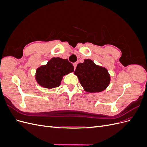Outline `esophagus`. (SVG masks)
I'll return each instance as SVG.
<instances>
[{
	"label": "esophagus",
	"instance_id": "1",
	"mask_svg": "<svg viewBox=\"0 0 147 147\" xmlns=\"http://www.w3.org/2000/svg\"><path fill=\"white\" fill-rule=\"evenodd\" d=\"M73 65H74V69H76V67H77V63H74V64H73Z\"/></svg>",
	"mask_w": 147,
	"mask_h": 147
}]
</instances>
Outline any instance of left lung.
Wrapping results in <instances>:
<instances>
[{"label":"left lung","instance_id":"obj_1","mask_svg":"<svg viewBox=\"0 0 147 147\" xmlns=\"http://www.w3.org/2000/svg\"><path fill=\"white\" fill-rule=\"evenodd\" d=\"M74 74L77 75L84 90L88 92H99L107 88L110 82V76L105 67L97 65L92 60L84 59L79 63Z\"/></svg>","mask_w":147,"mask_h":147}]
</instances>
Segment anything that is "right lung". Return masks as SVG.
Instances as JSON below:
<instances>
[{
    "label": "right lung",
    "instance_id": "add662e5",
    "mask_svg": "<svg viewBox=\"0 0 147 147\" xmlns=\"http://www.w3.org/2000/svg\"><path fill=\"white\" fill-rule=\"evenodd\" d=\"M74 71V66L67 59L53 57L46 65L37 69L35 80L43 88H54L60 86L64 75Z\"/></svg>",
    "mask_w": 147,
    "mask_h": 147
}]
</instances>
